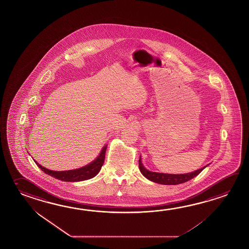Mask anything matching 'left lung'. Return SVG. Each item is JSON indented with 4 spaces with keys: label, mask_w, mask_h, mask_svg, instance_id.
<instances>
[{
    "label": "left lung",
    "mask_w": 249,
    "mask_h": 249,
    "mask_svg": "<svg viewBox=\"0 0 249 249\" xmlns=\"http://www.w3.org/2000/svg\"><path fill=\"white\" fill-rule=\"evenodd\" d=\"M139 167L140 170L142 173V175L146 177L147 179L156 182L158 184L161 185H178L185 183L187 181L190 180L192 178H194L196 176L199 175L201 171L205 169V166L203 168H201L198 171L191 172V173H186V174H164V173H158V172H152V171H147L145 169V167L142 164V160L140 158L139 160Z\"/></svg>",
    "instance_id": "left-lung-1"
}]
</instances>
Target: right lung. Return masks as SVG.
I'll return each instance as SVG.
<instances>
[{
	"mask_svg": "<svg viewBox=\"0 0 249 249\" xmlns=\"http://www.w3.org/2000/svg\"><path fill=\"white\" fill-rule=\"evenodd\" d=\"M107 146V145H106L103 147V150L98 156L97 159H95V161H93V162H91L90 164L85 166V167L79 168L77 170H72V171H50V170H48L44 167L39 165L37 161H35L41 171H44L46 174H49L51 177L57 178L59 180L66 181V182L88 180V179H90L93 177H95L99 173V171H101L102 166L103 165V162H104V159H105V153H106Z\"/></svg>",
	"mask_w": 249,
	"mask_h": 249,
	"instance_id": "add662e5",
	"label": "right lung"
}]
</instances>
